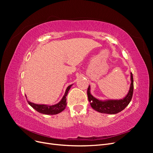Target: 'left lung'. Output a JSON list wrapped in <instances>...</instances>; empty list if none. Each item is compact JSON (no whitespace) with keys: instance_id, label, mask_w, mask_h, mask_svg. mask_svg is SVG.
Segmentation results:
<instances>
[{"instance_id":"left-lung-1","label":"left lung","mask_w":153,"mask_h":153,"mask_svg":"<svg viewBox=\"0 0 153 153\" xmlns=\"http://www.w3.org/2000/svg\"><path fill=\"white\" fill-rule=\"evenodd\" d=\"M131 86L126 96L120 100H107L100 101L95 98L90 92V86L87 89L88 100L90 102L91 107L100 113L115 114L124 110L130 102L133 93V78L131 73Z\"/></svg>"}]
</instances>
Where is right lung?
Returning a JSON list of instances; mask_svg holds the SVG:
<instances>
[{
  "label": "right lung",
  "instance_id": "add662e5",
  "mask_svg": "<svg viewBox=\"0 0 153 153\" xmlns=\"http://www.w3.org/2000/svg\"><path fill=\"white\" fill-rule=\"evenodd\" d=\"M71 85H70L67 87L66 91L65 92V94H64V96H63V98H62L61 101L56 105L49 106V105H45L35 104V103L30 102V101H27V102H28V103L32 106V108H34L37 111V112H38L39 113L43 114H47V115L57 114L60 112H61L62 111H63L66 108V104H67L66 96L68 94V92L69 90L70 89Z\"/></svg>",
  "mask_w": 153,
  "mask_h": 153
}]
</instances>
